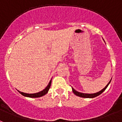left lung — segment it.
I'll return each instance as SVG.
<instances>
[{
  "label": "left lung",
  "mask_w": 122,
  "mask_h": 122,
  "mask_svg": "<svg viewBox=\"0 0 122 122\" xmlns=\"http://www.w3.org/2000/svg\"><path fill=\"white\" fill-rule=\"evenodd\" d=\"M111 80H112V79H111ZM111 80L109 81V82L107 84V86H105V87L103 89H102L101 91H100L99 92H98L94 93V94H84V93H82V92H77V91H76L75 89H73V88L72 87V92H73L74 94H75V95L79 96V97H84V98H94V97H97V96H99L100 94H102V93L103 92H104V91H105V89H107V87H108V86L109 85V84L110 83Z\"/></svg>",
  "instance_id": "obj_1"
}]
</instances>
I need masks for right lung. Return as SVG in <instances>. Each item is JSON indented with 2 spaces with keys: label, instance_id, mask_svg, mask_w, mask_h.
Here are the masks:
<instances>
[{
  "label": "right lung",
  "instance_id": "obj_1",
  "mask_svg": "<svg viewBox=\"0 0 122 122\" xmlns=\"http://www.w3.org/2000/svg\"><path fill=\"white\" fill-rule=\"evenodd\" d=\"M51 80L50 81V82H49L48 85L46 87V88L45 89H43L42 91H40L39 92L35 93V94H26V93L22 92H20V91H18L19 92V93L22 95V96H25V97H31V98H36V97H40L42 96H45V94H46L48 92L49 89H50V87H51Z\"/></svg>",
  "mask_w": 122,
  "mask_h": 122
}]
</instances>
